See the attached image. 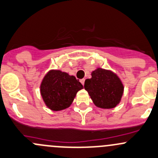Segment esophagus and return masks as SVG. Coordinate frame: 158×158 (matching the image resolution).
Returning a JSON list of instances; mask_svg holds the SVG:
<instances>
[{"label":"esophagus","mask_w":158,"mask_h":158,"mask_svg":"<svg viewBox=\"0 0 158 158\" xmlns=\"http://www.w3.org/2000/svg\"><path fill=\"white\" fill-rule=\"evenodd\" d=\"M80 82H81V83H82V85H84V84H85V79H80Z\"/></svg>","instance_id":"1"}]
</instances>
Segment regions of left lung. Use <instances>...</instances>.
<instances>
[{"label":"left lung","instance_id":"1","mask_svg":"<svg viewBox=\"0 0 158 158\" xmlns=\"http://www.w3.org/2000/svg\"><path fill=\"white\" fill-rule=\"evenodd\" d=\"M84 88L96 107L112 109L119 104L124 86L115 73L110 69L97 68L92 72V78L85 81Z\"/></svg>","mask_w":158,"mask_h":158}]
</instances>
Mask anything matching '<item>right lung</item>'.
I'll return each instance as SVG.
<instances>
[{"label": "right lung", "mask_w": 158, "mask_h": 158, "mask_svg": "<svg viewBox=\"0 0 158 158\" xmlns=\"http://www.w3.org/2000/svg\"><path fill=\"white\" fill-rule=\"evenodd\" d=\"M83 85L74 76L60 69H51L43 78L40 93L44 104L51 110L60 111L72 104Z\"/></svg>", "instance_id": "1"}]
</instances>
